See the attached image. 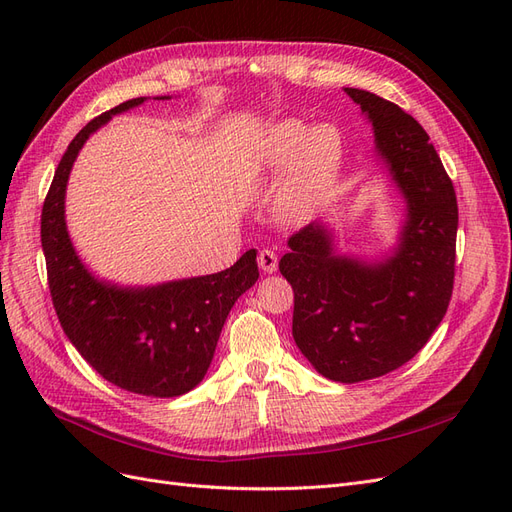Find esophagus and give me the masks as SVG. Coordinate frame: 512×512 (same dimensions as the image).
<instances>
[{"label": "esophagus", "mask_w": 512, "mask_h": 512, "mask_svg": "<svg viewBox=\"0 0 512 512\" xmlns=\"http://www.w3.org/2000/svg\"><path fill=\"white\" fill-rule=\"evenodd\" d=\"M258 265L265 273L277 271V254L273 250H260L258 254Z\"/></svg>", "instance_id": "1"}]
</instances>
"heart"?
I'll use <instances>...</instances> for the list:
<instances>
[{
	"label": "heart",
	"instance_id": "obj_1",
	"mask_svg": "<svg viewBox=\"0 0 512 512\" xmlns=\"http://www.w3.org/2000/svg\"><path fill=\"white\" fill-rule=\"evenodd\" d=\"M342 153V134L331 123L307 128L299 119H284L262 134L258 145V164L262 168L277 170L293 160L277 188V218L301 222L327 192Z\"/></svg>",
	"mask_w": 512,
	"mask_h": 512
}]
</instances>
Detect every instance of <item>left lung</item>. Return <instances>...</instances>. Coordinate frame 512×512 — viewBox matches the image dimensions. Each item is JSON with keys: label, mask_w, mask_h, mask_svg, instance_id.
<instances>
[{"label": "left lung", "mask_w": 512, "mask_h": 512, "mask_svg": "<svg viewBox=\"0 0 512 512\" xmlns=\"http://www.w3.org/2000/svg\"><path fill=\"white\" fill-rule=\"evenodd\" d=\"M374 126L376 149L408 215L382 262L339 256L331 232L309 224L288 239L280 271L294 290L292 337L335 382L380 378L406 365L438 329L455 284L457 196L427 132L389 100L346 87Z\"/></svg>", "instance_id": "1"}]
</instances>
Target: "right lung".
Here are the masks:
<instances>
[{
	"mask_svg": "<svg viewBox=\"0 0 512 512\" xmlns=\"http://www.w3.org/2000/svg\"><path fill=\"white\" fill-rule=\"evenodd\" d=\"M143 102L134 98L111 108L72 138L44 198L40 237L53 307L83 359L119 389L179 397L205 378L226 316L256 284L258 265L256 250H250L226 271L151 288H119L85 269L64 218L70 168L89 134Z\"/></svg>",
	"mask_w": 512,
	"mask_h": 512,
	"instance_id": "add662e5",
	"label": "right lung"
}]
</instances>
